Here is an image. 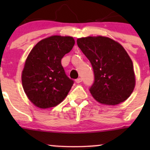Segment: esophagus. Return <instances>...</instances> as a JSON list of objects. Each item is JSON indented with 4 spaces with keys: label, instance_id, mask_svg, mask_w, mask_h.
Listing matches in <instances>:
<instances>
[{
    "label": "esophagus",
    "instance_id": "1",
    "mask_svg": "<svg viewBox=\"0 0 150 150\" xmlns=\"http://www.w3.org/2000/svg\"><path fill=\"white\" fill-rule=\"evenodd\" d=\"M81 81H82V79H81V78H78V79H76L75 80V82L77 83H80L81 82Z\"/></svg>",
    "mask_w": 150,
    "mask_h": 150
}]
</instances>
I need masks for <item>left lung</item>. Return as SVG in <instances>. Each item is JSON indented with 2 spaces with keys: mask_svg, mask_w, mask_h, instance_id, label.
<instances>
[{
  "mask_svg": "<svg viewBox=\"0 0 150 150\" xmlns=\"http://www.w3.org/2000/svg\"><path fill=\"white\" fill-rule=\"evenodd\" d=\"M77 44L93 67L89 91L97 102L116 105L126 100L135 87L133 63L120 43L102 36L78 38Z\"/></svg>",
  "mask_w": 150,
  "mask_h": 150,
  "instance_id": "left-lung-1",
  "label": "left lung"
}]
</instances>
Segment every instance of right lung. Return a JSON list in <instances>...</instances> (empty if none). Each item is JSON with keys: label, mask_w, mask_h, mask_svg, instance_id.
I'll use <instances>...</instances> for the list:
<instances>
[{"label": "right lung", "mask_w": 150, "mask_h": 150, "mask_svg": "<svg viewBox=\"0 0 150 150\" xmlns=\"http://www.w3.org/2000/svg\"><path fill=\"white\" fill-rule=\"evenodd\" d=\"M74 45L73 38L54 35L40 40L30 51L22 82L28 99L36 107H55L70 91L74 81L66 75L61 60Z\"/></svg>", "instance_id": "1"}]
</instances>
